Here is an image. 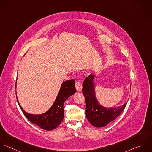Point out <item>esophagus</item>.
Segmentation results:
<instances>
[{"label":"esophagus","mask_w":152,"mask_h":152,"mask_svg":"<svg viewBox=\"0 0 152 152\" xmlns=\"http://www.w3.org/2000/svg\"><path fill=\"white\" fill-rule=\"evenodd\" d=\"M75 86H76V89L77 91H82V83L80 81H77L75 83Z\"/></svg>","instance_id":"34e87169"}]
</instances>
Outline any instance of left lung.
Instances as JSON below:
<instances>
[{
	"mask_svg": "<svg viewBox=\"0 0 152 152\" xmlns=\"http://www.w3.org/2000/svg\"><path fill=\"white\" fill-rule=\"evenodd\" d=\"M94 76L91 74L83 84L82 92L86 100V115L88 120L94 127H104L110 121L117 118L124 110L126 104L112 108H106L101 106L94 95L93 80Z\"/></svg>",
	"mask_w": 152,
	"mask_h": 152,
	"instance_id": "8db88e82",
	"label": "left lung"
}]
</instances>
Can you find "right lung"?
<instances>
[{"label": "right lung", "instance_id": "1", "mask_svg": "<svg viewBox=\"0 0 152 152\" xmlns=\"http://www.w3.org/2000/svg\"><path fill=\"white\" fill-rule=\"evenodd\" d=\"M76 92L74 79L64 82L52 106L48 111L42 115H31L27 113L20 105L17 97L16 99L23 113L29 121L44 130H52L56 128L63 119L64 102Z\"/></svg>", "mask_w": 152, "mask_h": 152}]
</instances>
